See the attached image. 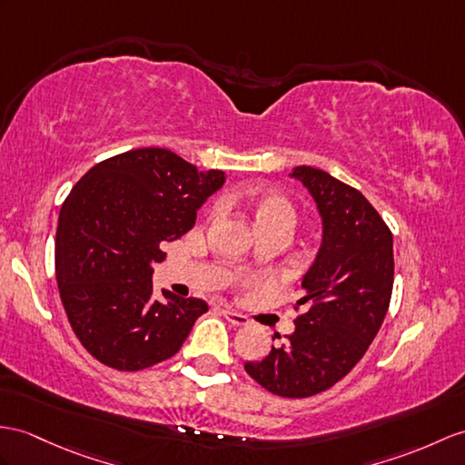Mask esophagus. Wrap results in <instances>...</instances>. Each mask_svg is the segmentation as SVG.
<instances>
[{"mask_svg":"<svg viewBox=\"0 0 465 465\" xmlns=\"http://www.w3.org/2000/svg\"><path fill=\"white\" fill-rule=\"evenodd\" d=\"M223 315H224L226 322H231V323L236 325V327H242V325L251 323V320H248L246 315H242V313H239V312H234V310H231V308H223Z\"/></svg>","mask_w":465,"mask_h":465,"instance_id":"1","label":"esophagus"}]
</instances>
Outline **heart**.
<instances>
[{
    "label": "heart",
    "instance_id": "b5f03b06",
    "mask_svg": "<svg viewBox=\"0 0 465 465\" xmlns=\"http://www.w3.org/2000/svg\"><path fill=\"white\" fill-rule=\"evenodd\" d=\"M242 207L251 214L254 226H282L288 232L296 223V211L292 203L278 193H248L242 197Z\"/></svg>",
    "mask_w": 465,
    "mask_h": 465
}]
</instances>
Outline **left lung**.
Instances as JSON below:
<instances>
[{"mask_svg": "<svg viewBox=\"0 0 465 465\" xmlns=\"http://www.w3.org/2000/svg\"><path fill=\"white\" fill-rule=\"evenodd\" d=\"M290 177L310 191L322 219L320 251L296 303L308 308L284 343L244 369L270 392L305 399L333 387L365 355L389 310L394 258L389 226L363 193L310 165Z\"/></svg>", "mask_w": 465, "mask_h": 465, "instance_id": "left-lung-1", "label": "left lung"}]
</instances>
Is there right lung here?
Wrapping results in <instances>:
<instances>
[{
  "instance_id": "right-lung-1",
  "label": "right lung",
  "mask_w": 465,
  "mask_h": 465,
  "mask_svg": "<svg viewBox=\"0 0 465 465\" xmlns=\"http://www.w3.org/2000/svg\"><path fill=\"white\" fill-rule=\"evenodd\" d=\"M224 181L219 169L199 172L163 147H142L96 163L73 187L56 226V284L73 331L100 363H162L209 310L167 290L155 300L152 274L163 242L193 229Z\"/></svg>"
}]
</instances>
